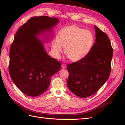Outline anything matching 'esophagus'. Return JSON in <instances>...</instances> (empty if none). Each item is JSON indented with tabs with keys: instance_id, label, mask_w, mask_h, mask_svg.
<instances>
[{
	"instance_id": "esophagus-1",
	"label": "esophagus",
	"mask_w": 125,
	"mask_h": 125,
	"mask_svg": "<svg viewBox=\"0 0 125 125\" xmlns=\"http://www.w3.org/2000/svg\"><path fill=\"white\" fill-rule=\"evenodd\" d=\"M62 68H66V64H65V63H62Z\"/></svg>"
}]
</instances>
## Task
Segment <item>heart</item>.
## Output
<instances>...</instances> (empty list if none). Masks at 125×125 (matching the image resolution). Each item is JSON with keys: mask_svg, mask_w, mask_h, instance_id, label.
Listing matches in <instances>:
<instances>
[{"mask_svg": "<svg viewBox=\"0 0 125 125\" xmlns=\"http://www.w3.org/2000/svg\"><path fill=\"white\" fill-rule=\"evenodd\" d=\"M95 42L94 34L88 30L71 25L60 30L57 37L52 42V51L54 56L59 58L63 47L66 55L73 62L84 58L91 51Z\"/></svg>", "mask_w": 125, "mask_h": 125, "instance_id": "b5f03b06", "label": "heart"}]
</instances>
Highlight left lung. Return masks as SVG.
<instances>
[{
  "label": "left lung",
  "mask_w": 125,
  "mask_h": 125,
  "mask_svg": "<svg viewBox=\"0 0 125 125\" xmlns=\"http://www.w3.org/2000/svg\"><path fill=\"white\" fill-rule=\"evenodd\" d=\"M95 42L91 51L83 59L67 66V85L75 95L82 98L96 93L107 80L111 70L113 50L105 33L94 26Z\"/></svg>",
  "instance_id": "1"
}]
</instances>
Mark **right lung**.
I'll return each instance as SVG.
<instances>
[{
	"instance_id": "1",
	"label": "right lung",
	"mask_w": 125,
	"mask_h": 125,
	"mask_svg": "<svg viewBox=\"0 0 125 125\" xmlns=\"http://www.w3.org/2000/svg\"><path fill=\"white\" fill-rule=\"evenodd\" d=\"M58 22L57 18L48 16L32 17L15 35L9 53V74L17 88L28 96H37L46 91L52 76L61 68L37 37L52 31Z\"/></svg>"
}]
</instances>
